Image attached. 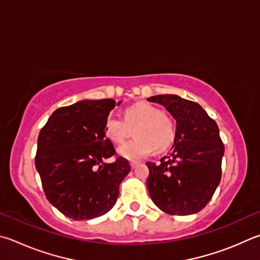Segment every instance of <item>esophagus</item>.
Segmentation results:
<instances>
[{
	"label": "esophagus",
	"instance_id": "34e87169",
	"mask_svg": "<svg viewBox=\"0 0 260 260\" xmlns=\"http://www.w3.org/2000/svg\"><path fill=\"white\" fill-rule=\"evenodd\" d=\"M129 165H131V167L134 169V168H135L136 166H138V165H139V162H136V161H131V164H129Z\"/></svg>",
	"mask_w": 260,
	"mask_h": 260
}]
</instances>
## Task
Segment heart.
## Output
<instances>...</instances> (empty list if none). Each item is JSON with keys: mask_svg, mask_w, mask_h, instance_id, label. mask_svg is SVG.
Returning <instances> with one entry per match:
<instances>
[{"mask_svg": "<svg viewBox=\"0 0 260 260\" xmlns=\"http://www.w3.org/2000/svg\"><path fill=\"white\" fill-rule=\"evenodd\" d=\"M106 135L120 144L133 134L136 138L122 144L118 153L128 160H139L152 152H164L175 142L176 126L162 109L149 102H138L126 108L124 119L109 116L106 120Z\"/></svg>", "mask_w": 260, "mask_h": 260, "instance_id": "1", "label": "heart"}]
</instances>
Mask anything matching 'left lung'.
<instances>
[{
    "label": "left lung",
    "mask_w": 260,
    "mask_h": 260,
    "mask_svg": "<svg viewBox=\"0 0 260 260\" xmlns=\"http://www.w3.org/2000/svg\"><path fill=\"white\" fill-rule=\"evenodd\" d=\"M148 101L164 106L176 119L171 153L159 164L146 162L151 199L169 215L199 212L210 201L221 178L224 144L218 126L200 105L178 95H154Z\"/></svg>",
    "instance_id": "left-lung-1"
}]
</instances>
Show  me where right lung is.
Returning a JSON list of instances; mask_svg holds the SVG:
<instances>
[{"instance_id": "right-lung-1", "label": "right lung", "mask_w": 260, "mask_h": 260, "mask_svg": "<svg viewBox=\"0 0 260 260\" xmlns=\"http://www.w3.org/2000/svg\"><path fill=\"white\" fill-rule=\"evenodd\" d=\"M115 106L112 99H102L61 107L40 132L35 166L42 186L46 199L69 218L85 220L107 214L131 172L122 157L105 162L116 153L105 131Z\"/></svg>"}]
</instances>
